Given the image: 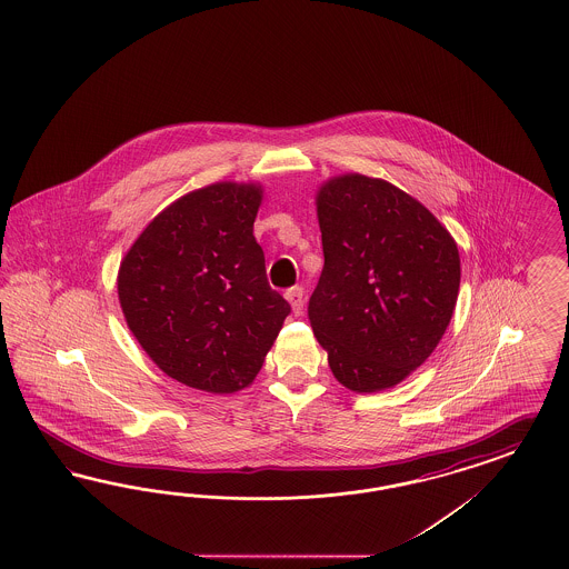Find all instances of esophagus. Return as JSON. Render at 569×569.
<instances>
[{"label": "esophagus", "instance_id": "esophagus-1", "mask_svg": "<svg viewBox=\"0 0 569 569\" xmlns=\"http://www.w3.org/2000/svg\"><path fill=\"white\" fill-rule=\"evenodd\" d=\"M286 300L290 302V307H292L293 315H300L302 312V307H305V290L302 288H290L288 292H286Z\"/></svg>", "mask_w": 569, "mask_h": 569}]
</instances>
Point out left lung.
<instances>
[{
  "label": "left lung",
  "mask_w": 569,
  "mask_h": 569,
  "mask_svg": "<svg viewBox=\"0 0 569 569\" xmlns=\"http://www.w3.org/2000/svg\"><path fill=\"white\" fill-rule=\"evenodd\" d=\"M315 204L326 264L310 328L348 390L392 388L447 331L461 283L457 241L419 200L378 177H331Z\"/></svg>",
  "instance_id": "1"
}]
</instances>
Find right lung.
<instances>
[{
  "label": "right lung",
  "instance_id": "1",
  "mask_svg": "<svg viewBox=\"0 0 569 569\" xmlns=\"http://www.w3.org/2000/svg\"><path fill=\"white\" fill-rule=\"evenodd\" d=\"M260 202V183L190 191L146 224L119 267L139 346L169 378L210 395L248 388L290 315L252 233Z\"/></svg>",
  "mask_w": 569,
  "mask_h": 569
}]
</instances>
